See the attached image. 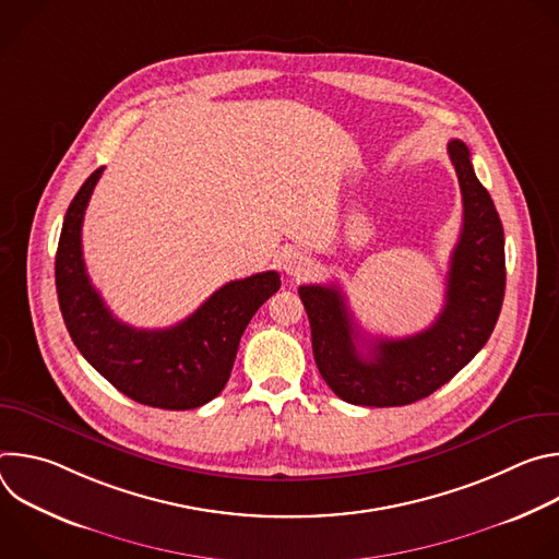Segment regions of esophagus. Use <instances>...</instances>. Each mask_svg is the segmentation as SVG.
I'll return each instance as SVG.
<instances>
[{"mask_svg":"<svg viewBox=\"0 0 559 559\" xmlns=\"http://www.w3.org/2000/svg\"><path fill=\"white\" fill-rule=\"evenodd\" d=\"M309 267H311V261L300 250H287L283 254V270L289 276H302L309 272Z\"/></svg>","mask_w":559,"mask_h":559,"instance_id":"1","label":"esophagus"}]
</instances>
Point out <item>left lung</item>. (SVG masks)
<instances>
[{
	"label": "left lung",
	"mask_w": 559,
	"mask_h": 559,
	"mask_svg": "<svg viewBox=\"0 0 559 559\" xmlns=\"http://www.w3.org/2000/svg\"><path fill=\"white\" fill-rule=\"evenodd\" d=\"M462 190V231L451 254L444 307L436 323L407 338H376L367 354L338 285H300L316 367L349 405L403 407L449 382L489 341L504 300V229L468 147L447 145Z\"/></svg>",
	"instance_id": "8db88e82"
}]
</instances>
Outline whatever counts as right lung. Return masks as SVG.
<instances>
[{
  "label": "right lung",
  "mask_w": 559,
  "mask_h": 559,
  "mask_svg": "<svg viewBox=\"0 0 559 559\" xmlns=\"http://www.w3.org/2000/svg\"><path fill=\"white\" fill-rule=\"evenodd\" d=\"M97 168L74 194L59 236L55 283L68 334L82 356L134 403L183 412L216 397L229 380L238 343L281 276L261 272L229 281L175 328L136 330L106 307L88 278L82 223L102 177Z\"/></svg>",
  "instance_id": "obj_1"
}]
</instances>
